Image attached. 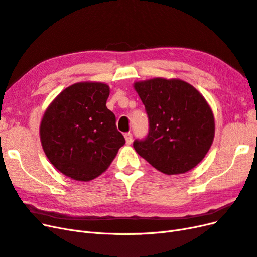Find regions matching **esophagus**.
Instances as JSON below:
<instances>
[{
	"instance_id": "34e87169",
	"label": "esophagus",
	"mask_w": 257,
	"mask_h": 257,
	"mask_svg": "<svg viewBox=\"0 0 257 257\" xmlns=\"http://www.w3.org/2000/svg\"><path fill=\"white\" fill-rule=\"evenodd\" d=\"M124 137H125V142H126L127 145H131L132 142H133V134L130 133V132H128V133L124 134Z\"/></svg>"
}]
</instances>
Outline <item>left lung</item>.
<instances>
[{
    "label": "left lung",
    "instance_id": "1",
    "mask_svg": "<svg viewBox=\"0 0 257 257\" xmlns=\"http://www.w3.org/2000/svg\"><path fill=\"white\" fill-rule=\"evenodd\" d=\"M149 130L135 139L136 152L166 175L183 174L205 158L214 137V118L208 103L188 82L155 78L136 82Z\"/></svg>",
    "mask_w": 257,
    "mask_h": 257
}]
</instances>
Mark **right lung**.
<instances>
[{"label": "right lung", "mask_w": 257, "mask_h": 257, "mask_svg": "<svg viewBox=\"0 0 257 257\" xmlns=\"http://www.w3.org/2000/svg\"><path fill=\"white\" fill-rule=\"evenodd\" d=\"M109 87L79 82L62 91L46 110L41 141L51 164L74 180L89 181L108 168L125 144L106 107Z\"/></svg>", "instance_id": "add662e5"}]
</instances>
